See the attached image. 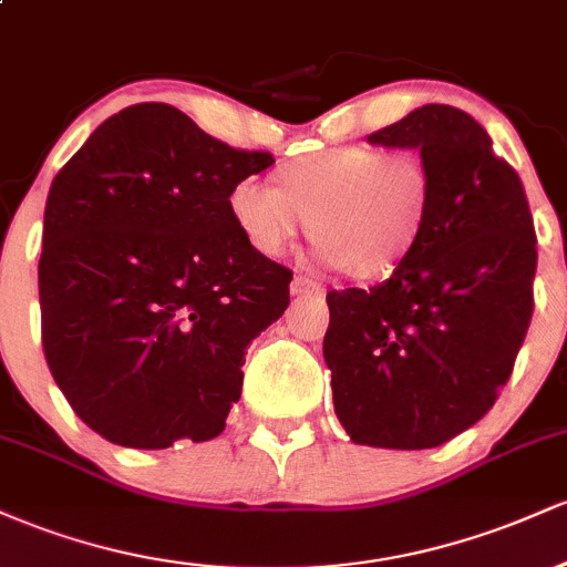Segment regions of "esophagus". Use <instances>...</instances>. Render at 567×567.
<instances>
[{
    "label": "esophagus",
    "mask_w": 567,
    "mask_h": 567,
    "mask_svg": "<svg viewBox=\"0 0 567 567\" xmlns=\"http://www.w3.org/2000/svg\"><path fill=\"white\" fill-rule=\"evenodd\" d=\"M290 292L292 296H322L324 288L317 279H309V277H296L290 282Z\"/></svg>",
    "instance_id": "34e87169"
}]
</instances>
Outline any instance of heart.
<instances>
[{"label": "heart", "mask_w": 567, "mask_h": 567, "mask_svg": "<svg viewBox=\"0 0 567 567\" xmlns=\"http://www.w3.org/2000/svg\"><path fill=\"white\" fill-rule=\"evenodd\" d=\"M271 188L243 181L229 192L234 229L258 256L277 258L309 224L317 250L341 275H394L424 237L434 202L426 159L413 148L338 146L285 162Z\"/></svg>", "instance_id": "b5f03b06"}]
</instances>
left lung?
<instances>
[{
  "instance_id": "1",
  "label": "left lung",
  "mask_w": 567,
  "mask_h": 567,
  "mask_svg": "<svg viewBox=\"0 0 567 567\" xmlns=\"http://www.w3.org/2000/svg\"><path fill=\"white\" fill-rule=\"evenodd\" d=\"M419 148L434 202L419 247L370 290H330L322 354L357 445L424 451L477 424L533 317L538 250L519 175L474 116L445 103L368 135Z\"/></svg>"
}]
</instances>
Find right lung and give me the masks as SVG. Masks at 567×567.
<instances>
[{
	"label": "right lung",
	"mask_w": 567,
	"mask_h": 567,
	"mask_svg": "<svg viewBox=\"0 0 567 567\" xmlns=\"http://www.w3.org/2000/svg\"><path fill=\"white\" fill-rule=\"evenodd\" d=\"M275 165L167 103L109 116L50 186L39 309L50 373L114 445L218 437L245 349L290 303L288 266L245 245L229 192Z\"/></svg>",
	"instance_id": "obj_1"
}]
</instances>
